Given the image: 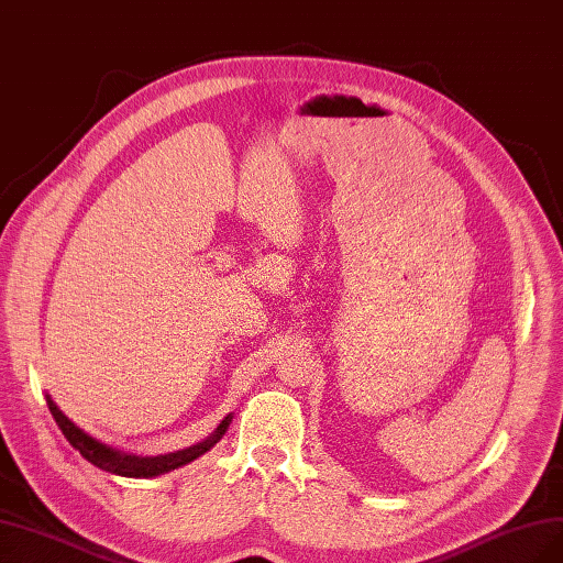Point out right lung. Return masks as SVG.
Returning a JSON list of instances; mask_svg holds the SVG:
<instances>
[{"label":"right lung","mask_w":563,"mask_h":563,"mask_svg":"<svg viewBox=\"0 0 563 563\" xmlns=\"http://www.w3.org/2000/svg\"><path fill=\"white\" fill-rule=\"evenodd\" d=\"M46 401H48V409H51L57 427L62 430V434L66 437V441H69L87 462H92L95 466H99L103 471H110V474L129 476V478H152V476L166 474V471H173L177 466H185V464L194 462L196 457L210 451V448L221 439V434L229 430V422H231V416L227 420H221L217 432L210 439L200 441L191 448H185V451L156 455V457H141V455L120 453V451H115V448H110V445L92 439L89 434H85L78 424H74L57 409V404L51 399V395H46Z\"/></svg>","instance_id":"right-lung-1"}]
</instances>
